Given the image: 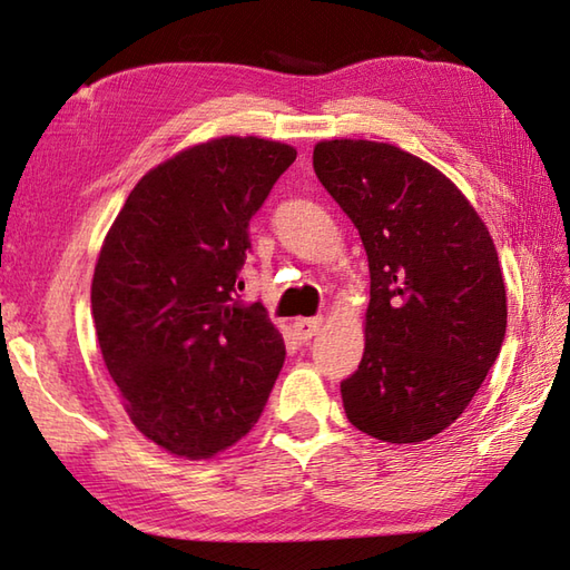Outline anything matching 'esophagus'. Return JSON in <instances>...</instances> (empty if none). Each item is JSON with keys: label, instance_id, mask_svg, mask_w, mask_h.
<instances>
[{"label": "esophagus", "instance_id": "esophagus-1", "mask_svg": "<svg viewBox=\"0 0 570 570\" xmlns=\"http://www.w3.org/2000/svg\"><path fill=\"white\" fill-rule=\"evenodd\" d=\"M321 325H323L321 318H296L294 321V333H296L298 341L306 343V341H311L313 335H318Z\"/></svg>", "mask_w": 570, "mask_h": 570}]
</instances>
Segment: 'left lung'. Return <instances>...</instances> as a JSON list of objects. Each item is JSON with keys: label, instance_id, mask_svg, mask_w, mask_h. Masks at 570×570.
Returning <instances> with one entry per match:
<instances>
[{"label": "left lung", "instance_id": "8db88e82", "mask_svg": "<svg viewBox=\"0 0 570 570\" xmlns=\"http://www.w3.org/2000/svg\"><path fill=\"white\" fill-rule=\"evenodd\" d=\"M313 171L370 262L365 355L341 382L347 421L386 443L429 441L468 409L504 343L494 242L439 168L392 144L321 141Z\"/></svg>", "mask_w": 570, "mask_h": 570}]
</instances>
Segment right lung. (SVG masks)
Instances as JSON below:
<instances>
[{
  "label": "right lung",
  "mask_w": 570,
  "mask_h": 570,
  "mask_svg": "<svg viewBox=\"0 0 570 570\" xmlns=\"http://www.w3.org/2000/svg\"><path fill=\"white\" fill-rule=\"evenodd\" d=\"M296 159L288 144L223 137L151 168L105 237L92 318L131 423L180 458H210L257 423L286 347L242 304L249 220Z\"/></svg>",
  "instance_id": "right-lung-1"
}]
</instances>
